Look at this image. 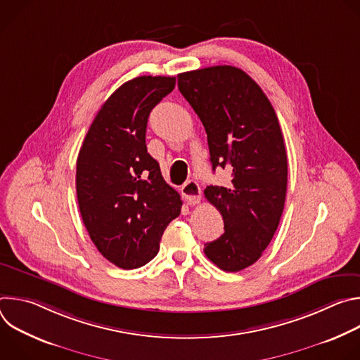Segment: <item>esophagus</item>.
Listing matches in <instances>:
<instances>
[{"mask_svg": "<svg viewBox=\"0 0 360 360\" xmlns=\"http://www.w3.org/2000/svg\"><path fill=\"white\" fill-rule=\"evenodd\" d=\"M181 192L189 205H196L200 202V188L196 181H188L181 188Z\"/></svg>", "mask_w": 360, "mask_h": 360, "instance_id": "1", "label": "esophagus"}]
</instances>
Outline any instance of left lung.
<instances>
[{
	"label": "left lung",
	"instance_id": "left-lung-1",
	"mask_svg": "<svg viewBox=\"0 0 360 360\" xmlns=\"http://www.w3.org/2000/svg\"><path fill=\"white\" fill-rule=\"evenodd\" d=\"M178 88L207 131L212 169L232 174L228 186L203 191L225 229L203 252L222 271L239 272L261 258L283 212L288 157L279 121L261 86L236 67L179 74Z\"/></svg>",
	"mask_w": 360,
	"mask_h": 360
}]
</instances>
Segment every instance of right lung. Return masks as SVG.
Segmentation results:
<instances>
[{
  "label": "right lung",
  "mask_w": 360,
  "mask_h": 360,
  "mask_svg": "<svg viewBox=\"0 0 360 360\" xmlns=\"http://www.w3.org/2000/svg\"><path fill=\"white\" fill-rule=\"evenodd\" d=\"M175 88V77L122 84L94 118L77 160L79 212L91 240L111 264L136 269L157 256L182 200L146 149L150 111Z\"/></svg>",
  "instance_id": "right-lung-1"
}]
</instances>
